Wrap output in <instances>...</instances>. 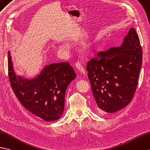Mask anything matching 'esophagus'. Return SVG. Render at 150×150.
<instances>
[{"label":"esophagus","mask_w":150,"mask_h":150,"mask_svg":"<svg viewBox=\"0 0 150 150\" xmlns=\"http://www.w3.org/2000/svg\"><path fill=\"white\" fill-rule=\"evenodd\" d=\"M75 67H76V69H78V71L81 72V74H83V75H84V74H86L85 69H84V68H83L82 64H81V62H76V63H75Z\"/></svg>","instance_id":"obj_1"}]
</instances>
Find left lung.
Here are the masks:
<instances>
[{"mask_svg":"<svg viewBox=\"0 0 150 150\" xmlns=\"http://www.w3.org/2000/svg\"><path fill=\"white\" fill-rule=\"evenodd\" d=\"M142 55L137 33L131 28L121 47L100 51L88 62V76L100 112H115L130 102L138 84Z\"/></svg>","mask_w":150,"mask_h":150,"instance_id":"8db88e82","label":"left lung"}]
</instances>
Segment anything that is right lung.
I'll use <instances>...</instances> for the list:
<instances>
[{"instance_id": "obj_1", "label": "right lung", "mask_w": 150, "mask_h": 150, "mask_svg": "<svg viewBox=\"0 0 150 150\" xmlns=\"http://www.w3.org/2000/svg\"><path fill=\"white\" fill-rule=\"evenodd\" d=\"M8 76L16 98L26 109L45 121L60 118L64 109L67 87L76 75L68 62L45 67L36 78L28 80L16 75L8 52Z\"/></svg>"}]
</instances>
